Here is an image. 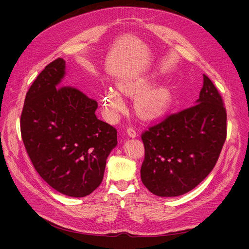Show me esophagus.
Here are the masks:
<instances>
[{
	"label": "esophagus",
	"instance_id": "obj_1",
	"mask_svg": "<svg viewBox=\"0 0 249 249\" xmlns=\"http://www.w3.org/2000/svg\"><path fill=\"white\" fill-rule=\"evenodd\" d=\"M127 134H128L129 137L135 138V137L137 136V131H136L133 127H129V128L127 129Z\"/></svg>",
	"mask_w": 249,
	"mask_h": 249
}]
</instances>
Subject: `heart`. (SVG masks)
Instances as JSON below:
<instances>
[{"label":"heart","instance_id":"heart-1","mask_svg":"<svg viewBox=\"0 0 249 249\" xmlns=\"http://www.w3.org/2000/svg\"><path fill=\"white\" fill-rule=\"evenodd\" d=\"M151 80L145 78L128 79L119 84L121 92L134 95L142 91L136 99V108L139 114L146 119H153L161 115L169 106L170 95L164 88L147 90L151 87ZM103 107L110 115H116L124 109V101L120 93L115 90H106L102 97Z\"/></svg>","mask_w":249,"mask_h":249}]
</instances>
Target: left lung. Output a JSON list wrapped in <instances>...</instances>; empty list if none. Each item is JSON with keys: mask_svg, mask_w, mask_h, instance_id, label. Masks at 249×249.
I'll list each match as a JSON object with an SVG mask.
<instances>
[{"mask_svg": "<svg viewBox=\"0 0 249 249\" xmlns=\"http://www.w3.org/2000/svg\"><path fill=\"white\" fill-rule=\"evenodd\" d=\"M196 104L142 133L141 179L155 195L175 197L202 182L216 165L227 138V111L215 85L203 76Z\"/></svg>", "mask_w": 249, "mask_h": 249, "instance_id": "left-lung-1", "label": "left lung"}]
</instances>
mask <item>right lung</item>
<instances>
[{
    "label": "right lung",
    "instance_id": "right-lung-1",
    "mask_svg": "<svg viewBox=\"0 0 249 249\" xmlns=\"http://www.w3.org/2000/svg\"><path fill=\"white\" fill-rule=\"evenodd\" d=\"M65 61L48 64L29 88L20 115L21 138L38 174L55 190L85 197L103 179L117 131L96 118V100L62 86Z\"/></svg>",
    "mask_w": 249,
    "mask_h": 249
}]
</instances>
